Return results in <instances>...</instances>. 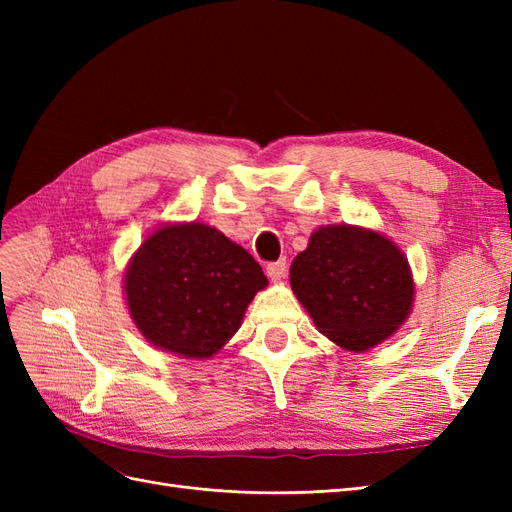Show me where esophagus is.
I'll use <instances>...</instances> for the list:
<instances>
[{
	"mask_svg": "<svg viewBox=\"0 0 512 512\" xmlns=\"http://www.w3.org/2000/svg\"><path fill=\"white\" fill-rule=\"evenodd\" d=\"M267 275L271 277L273 282L282 280V277L286 275V260H277V262H271V265H267Z\"/></svg>",
	"mask_w": 512,
	"mask_h": 512,
	"instance_id": "1",
	"label": "esophagus"
}]
</instances>
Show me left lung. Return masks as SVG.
Returning <instances> with one entry per match:
<instances>
[{"mask_svg": "<svg viewBox=\"0 0 512 512\" xmlns=\"http://www.w3.org/2000/svg\"><path fill=\"white\" fill-rule=\"evenodd\" d=\"M290 286L322 335L352 352L391 337L412 312L414 282L399 247L361 226H320L292 260Z\"/></svg>", "mask_w": 512, "mask_h": 512, "instance_id": "left-lung-1", "label": "left lung"}]
</instances>
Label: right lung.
Wrapping results in <instances>:
<instances>
[{
	"label": "right lung",
	"instance_id": "obj_1",
	"mask_svg": "<svg viewBox=\"0 0 512 512\" xmlns=\"http://www.w3.org/2000/svg\"><path fill=\"white\" fill-rule=\"evenodd\" d=\"M269 282L262 267L218 228L166 224L145 239L123 277L136 329L185 359H209L237 333Z\"/></svg>",
	"mask_w": 512,
	"mask_h": 512
}]
</instances>
